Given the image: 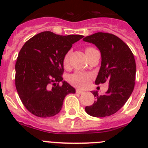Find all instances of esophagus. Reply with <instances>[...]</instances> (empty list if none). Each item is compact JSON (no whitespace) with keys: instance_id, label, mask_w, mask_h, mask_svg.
Returning <instances> with one entry per match:
<instances>
[{"instance_id":"esophagus-1","label":"esophagus","mask_w":148,"mask_h":148,"mask_svg":"<svg viewBox=\"0 0 148 148\" xmlns=\"http://www.w3.org/2000/svg\"><path fill=\"white\" fill-rule=\"evenodd\" d=\"M76 93L82 94V93H84V91L82 90H79V89H76Z\"/></svg>"}]
</instances>
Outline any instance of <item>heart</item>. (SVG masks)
I'll list each match as a JSON object with an SVG mask.
<instances>
[{
  "label": "heart",
  "mask_w": 148,
  "mask_h": 148,
  "mask_svg": "<svg viewBox=\"0 0 148 148\" xmlns=\"http://www.w3.org/2000/svg\"><path fill=\"white\" fill-rule=\"evenodd\" d=\"M93 49L91 47H87L85 49V52L90 50V49ZM69 60H70V53H67L64 57L63 59V64L64 66H67L69 64ZM89 80H90V75L87 73H83V72H75V73H73V75H70L69 77V81L70 83L73 85L76 86V87H81V88H84L88 84Z\"/></svg>",
  "instance_id": "b5f03b06"
}]
</instances>
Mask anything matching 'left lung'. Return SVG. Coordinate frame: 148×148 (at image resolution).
Segmentation results:
<instances>
[{
  "mask_svg": "<svg viewBox=\"0 0 148 148\" xmlns=\"http://www.w3.org/2000/svg\"><path fill=\"white\" fill-rule=\"evenodd\" d=\"M95 44L100 50L101 63L95 84L109 83L105 94L92 91L96 100L86 107L87 114L94 117H106L114 114L125 105L135 85L136 61L132 51L115 35L97 32L83 38Z\"/></svg>",
  "mask_w": 148,
  "mask_h": 148,
  "instance_id": "8db88e82",
  "label": "left lung"
}]
</instances>
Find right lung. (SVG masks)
<instances>
[{"label":"right lung","mask_w":148,"mask_h":148,"mask_svg":"<svg viewBox=\"0 0 148 148\" xmlns=\"http://www.w3.org/2000/svg\"><path fill=\"white\" fill-rule=\"evenodd\" d=\"M83 37L45 31L22 47L15 64V87L30 113L41 118L55 116L62 108L65 96L75 93V88L63 81V59L73 44Z\"/></svg>","instance_id":"right-lung-1"}]
</instances>
